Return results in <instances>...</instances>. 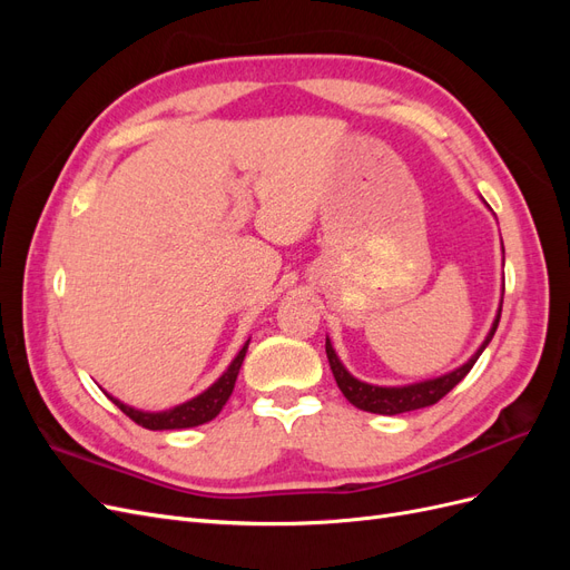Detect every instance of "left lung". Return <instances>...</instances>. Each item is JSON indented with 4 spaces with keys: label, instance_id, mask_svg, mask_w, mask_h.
Returning <instances> with one entry per match:
<instances>
[{
    "label": "left lung",
    "instance_id": "left-lung-1",
    "mask_svg": "<svg viewBox=\"0 0 570 570\" xmlns=\"http://www.w3.org/2000/svg\"><path fill=\"white\" fill-rule=\"evenodd\" d=\"M499 318H502V304L497 308V318L490 327V333L485 337V342L480 344V350L465 361L463 366H459L452 373H444L440 377H433V381H423V383H413V385H400V387H381V385H368V383H361L356 377L342 366V361L337 358L335 350L331 340L325 337V354L327 361H331V368L335 375V383L342 390V394L347 396V402L354 404L361 411H371V413H383V416H396V413H406V411H416L423 406H433L438 404L442 396L454 390L469 371L473 368V364L478 361V356L482 354V350L488 347L490 340L497 333V325Z\"/></svg>",
    "mask_w": 570,
    "mask_h": 570
}]
</instances>
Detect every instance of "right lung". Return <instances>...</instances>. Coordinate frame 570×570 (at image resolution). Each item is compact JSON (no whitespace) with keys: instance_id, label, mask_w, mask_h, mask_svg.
Segmentation results:
<instances>
[{"instance_id":"right-lung-1","label":"right lung","mask_w":570,"mask_h":570,"mask_svg":"<svg viewBox=\"0 0 570 570\" xmlns=\"http://www.w3.org/2000/svg\"><path fill=\"white\" fill-rule=\"evenodd\" d=\"M247 347H249V340L245 342V347L239 350V354L233 358V364L228 366V371L223 373L209 390H204L202 394L195 396V400H189V402H185L180 406H174V409H168V411L149 413V411H137L132 406H126L124 402H118L116 396H111V394H109V400L120 411H124L130 421H135L137 425H142L147 430H180V428L202 425L206 421L216 419L218 413H220V409L226 406L228 396L233 394L239 366H243V361H245Z\"/></svg>"}]
</instances>
